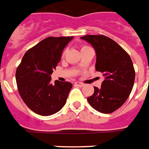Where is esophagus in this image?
I'll return each instance as SVG.
<instances>
[{
    "label": "esophagus",
    "mask_w": 149,
    "mask_h": 149,
    "mask_svg": "<svg viewBox=\"0 0 149 149\" xmlns=\"http://www.w3.org/2000/svg\"><path fill=\"white\" fill-rule=\"evenodd\" d=\"M74 85L75 86H78V87H83L84 86V84L83 83H81V82H74Z\"/></svg>",
    "instance_id": "1"
}]
</instances>
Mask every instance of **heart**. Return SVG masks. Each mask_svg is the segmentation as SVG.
<instances>
[{"label": "heart", "mask_w": 149, "mask_h": 149, "mask_svg": "<svg viewBox=\"0 0 149 149\" xmlns=\"http://www.w3.org/2000/svg\"><path fill=\"white\" fill-rule=\"evenodd\" d=\"M88 47H88V46H86V45H84V46H82V47H81V51H82V50L86 49V48H88ZM66 51H67V50H66V49H65V50H64V51H63L62 54H61V58H64V57H65V53H66Z\"/></svg>", "instance_id": "heart-1"}]
</instances>
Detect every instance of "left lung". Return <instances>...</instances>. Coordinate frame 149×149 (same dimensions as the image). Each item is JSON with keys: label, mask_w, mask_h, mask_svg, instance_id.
<instances>
[{"label": "left lung", "mask_w": 149, "mask_h": 149, "mask_svg": "<svg viewBox=\"0 0 149 149\" xmlns=\"http://www.w3.org/2000/svg\"><path fill=\"white\" fill-rule=\"evenodd\" d=\"M90 43L96 52L95 69L104 76L100 88L94 87L88 102L97 111L114 112L128 99L135 82V71L129 54L108 37L86 35L81 38Z\"/></svg>", "instance_id": "obj_1"}]
</instances>
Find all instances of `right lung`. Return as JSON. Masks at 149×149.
<instances>
[{"mask_svg":"<svg viewBox=\"0 0 149 149\" xmlns=\"http://www.w3.org/2000/svg\"><path fill=\"white\" fill-rule=\"evenodd\" d=\"M73 37H48L27 50L16 70L17 90L28 108L47 116L65 105L72 84L55 81L51 74L58 66L62 51Z\"/></svg>","mask_w":149,"mask_h":149,"instance_id":"1","label":"right lung"}]
</instances>
